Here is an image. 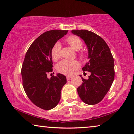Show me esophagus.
I'll list each match as a JSON object with an SVG mask.
<instances>
[{
  "mask_svg": "<svg viewBox=\"0 0 134 134\" xmlns=\"http://www.w3.org/2000/svg\"><path fill=\"white\" fill-rule=\"evenodd\" d=\"M72 77V75H68V76H66V79L68 80H70Z\"/></svg>",
  "mask_w": 134,
  "mask_h": 134,
  "instance_id": "obj_1",
  "label": "esophagus"
}]
</instances>
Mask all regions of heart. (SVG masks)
I'll return each instance as SVG.
<instances>
[{
	"mask_svg": "<svg viewBox=\"0 0 134 134\" xmlns=\"http://www.w3.org/2000/svg\"><path fill=\"white\" fill-rule=\"evenodd\" d=\"M66 41L68 44L76 51H79L82 48V42L77 36H70L68 37ZM61 44L59 42H55L51 49V56L55 61H57L60 58ZM79 57L81 58H84V55L80 54ZM79 63L77 60H62L57 65V69L59 72L63 74L69 75L79 67Z\"/></svg>",
	"mask_w": 134,
	"mask_h": 134,
	"instance_id": "heart-1",
	"label": "heart"
}]
</instances>
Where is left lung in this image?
<instances>
[{
	"mask_svg": "<svg viewBox=\"0 0 134 134\" xmlns=\"http://www.w3.org/2000/svg\"><path fill=\"white\" fill-rule=\"evenodd\" d=\"M71 32L86 45L89 61L82 69L91 74L88 79L80 75L83 83L77 89L78 94L86 104H96L103 99L114 81V58L106 42L96 34L86 30Z\"/></svg>",
	"mask_w": 134,
	"mask_h": 134,
	"instance_id": "1",
	"label": "left lung"
}]
</instances>
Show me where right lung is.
<instances>
[{"mask_svg": "<svg viewBox=\"0 0 134 134\" xmlns=\"http://www.w3.org/2000/svg\"><path fill=\"white\" fill-rule=\"evenodd\" d=\"M68 30H50L40 36L30 45L22 65L23 86L28 97L43 110L55 107L60 100V93L66 77L57 74L50 79L52 72L51 49L55 42L65 36Z\"/></svg>", "mask_w": 134, "mask_h": 134, "instance_id": "right-lung-1", "label": "right lung"}]
</instances>
